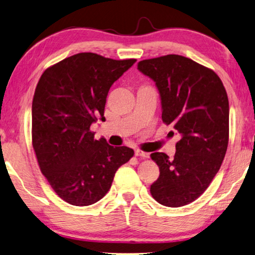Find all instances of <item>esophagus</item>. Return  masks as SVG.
Instances as JSON below:
<instances>
[{
    "label": "esophagus",
    "instance_id": "34e87169",
    "mask_svg": "<svg viewBox=\"0 0 255 255\" xmlns=\"http://www.w3.org/2000/svg\"><path fill=\"white\" fill-rule=\"evenodd\" d=\"M135 155L146 158V157H148V155H150V154H148L147 152H144V151H141V150H135Z\"/></svg>",
    "mask_w": 255,
    "mask_h": 255
}]
</instances>
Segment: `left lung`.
Returning <instances> with one entry per match:
<instances>
[{
  "label": "left lung",
  "instance_id": "left-lung-1",
  "mask_svg": "<svg viewBox=\"0 0 255 255\" xmlns=\"http://www.w3.org/2000/svg\"><path fill=\"white\" fill-rule=\"evenodd\" d=\"M137 69L156 84L162 121L181 135L173 160L151 154L160 176L150 192L160 204L179 208L198 199L222 164L229 143L227 91L213 70L182 55L143 60Z\"/></svg>",
  "mask_w": 255,
  "mask_h": 255
}]
</instances>
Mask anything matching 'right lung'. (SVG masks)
I'll return each mask as SVG.
<instances>
[{"instance_id":"1","label":"right lung","mask_w":255,"mask_h":255,"mask_svg":"<svg viewBox=\"0 0 255 255\" xmlns=\"http://www.w3.org/2000/svg\"><path fill=\"white\" fill-rule=\"evenodd\" d=\"M79 53L47 68L32 102V145L51 187L72 205L86 206L108 193L120 166L134 155L128 146L95 140L91 124L104 119L112 84L135 63Z\"/></svg>"}]
</instances>
